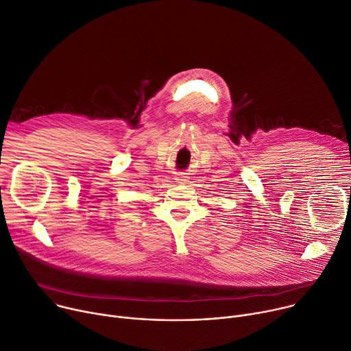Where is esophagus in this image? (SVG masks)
<instances>
[{
  "label": "esophagus",
  "instance_id": "1",
  "mask_svg": "<svg viewBox=\"0 0 351 351\" xmlns=\"http://www.w3.org/2000/svg\"><path fill=\"white\" fill-rule=\"evenodd\" d=\"M176 182H178V183H186V182H187V176H186L184 173H179V175L176 176Z\"/></svg>",
  "mask_w": 351,
  "mask_h": 351
}]
</instances>
